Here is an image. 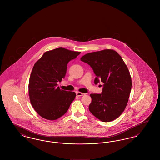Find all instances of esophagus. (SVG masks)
Segmentation results:
<instances>
[{
    "label": "esophagus",
    "mask_w": 160,
    "mask_h": 160,
    "mask_svg": "<svg viewBox=\"0 0 160 160\" xmlns=\"http://www.w3.org/2000/svg\"><path fill=\"white\" fill-rule=\"evenodd\" d=\"M77 96L78 97H82V96H83L85 94L84 93L82 92H76Z\"/></svg>",
    "instance_id": "obj_1"
}]
</instances>
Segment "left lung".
I'll list each match as a JSON object with an SVG mask.
<instances>
[{"instance_id": "left-lung-1", "label": "left lung", "mask_w": 160, "mask_h": 160, "mask_svg": "<svg viewBox=\"0 0 160 160\" xmlns=\"http://www.w3.org/2000/svg\"><path fill=\"white\" fill-rule=\"evenodd\" d=\"M80 60L91 67L97 76L95 84L103 85L101 93H92L89 109L102 122L112 121L122 114L127 105L132 86L129 70L116 51L106 49L86 54Z\"/></svg>"}]
</instances>
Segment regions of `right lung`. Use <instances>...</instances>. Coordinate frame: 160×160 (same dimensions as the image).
<instances>
[{"label": "right lung", "instance_id": "right-lung-1", "mask_svg": "<svg viewBox=\"0 0 160 160\" xmlns=\"http://www.w3.org/2000/svg\"><path fill=\"white\" fill-rule=\"evenodd\" d=\"M80 52L58 48L45 52L34 65L29 82V95L34 110L42 118L56 120L68 110L75 99L74 92L57 86L67 73V64Z\"/></svg>", "mask_w": 160, "mask_h": 160}]
</instances>
